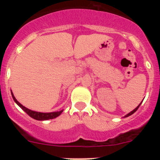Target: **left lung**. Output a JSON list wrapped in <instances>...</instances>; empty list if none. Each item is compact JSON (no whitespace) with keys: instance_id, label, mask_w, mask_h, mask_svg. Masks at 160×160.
<instances>
[{"instance_id":"8db88e82","label":"left lung","mask_w":160,"mask_h":160,"mask_svg":"<svg viewBox=\"0 0 160 160\" xmlns=\"http://www.w3.org/2000/svg\"><path fill=\"white\" fill-rule=\"evenodd\" d=\"M141 103H142V102H141ZM141 103H140V104H141ZM140 104H139V105H138V107H137L135 109V110H133L132 111H131V112H130L129 114H127V115H125V116H124V117H128V116H130V115H131V114H134V113H135V111H136L137 110H138V107H139V106H140Z\"/></svg>"}]
</instances>
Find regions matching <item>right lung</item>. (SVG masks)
<instances>
[{"mask_svg":"<svg viewBox=\"0 0 160 160\" xmlns=\"http://www.w3.org/2000/svg\"><path fill=\"white\" fill-rule=\"evenodd\" d=\"M11 94H12V97L13 98L14 102L19 106L21 108L25 111L28 115L31 117V118H34L36 120H40V121H42V120H49V119H53V118H57L58 116H59L62 113V111H56V112H50V113H42V112H37V111H31L29 109L26 108V107H24L23 105H22L18 100L16 99V98L14 97L13 94L12 92L11 91Z\"/></svg>","mask_w":160,"mask_h":160,"instance_id":"add662e5","label":"right lung"}]
</instances>
